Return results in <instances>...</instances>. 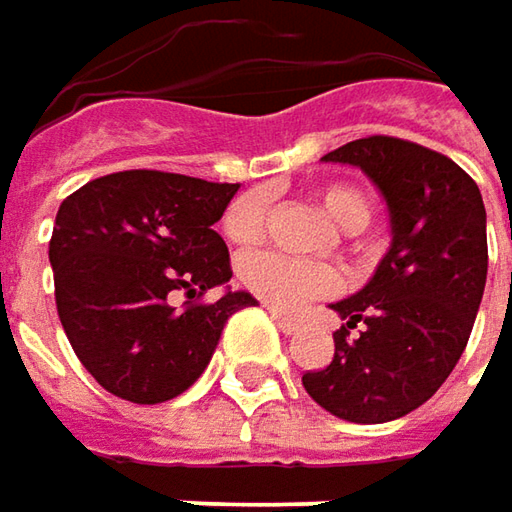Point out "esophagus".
Listing matches in <instances>:
<instances>
[{
    "label": "esophagus",
    "instance_id": "1",
    "mask_svg": "<svg viewBox=\"0 0 512 512\" xmlns=\"http://www.w3.org/2000/svg\"><path fill=\"white\" fill-rule=\"evenodd\" d=\"M272 318H275V324H278L284 333H295V330H298V318L286 316L281 310H272Z\"/></svg>",
    "mask_w": 512,
    "mask_h": 512
}]
</instances>
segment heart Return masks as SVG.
Returning <instances> with one entry per match:
<instances>
[{
    "mask_svg": "<svg viewBox=\"0 0 512 512\" xmlns=\"http://www.w3.org/2000/svg\"><path fill=\"white\" fill-rule=\"evenodd\" d=\"M313 202L324 214L327 223H333L342 231H362L371 220V199L359 188L350 185H327L313 194ZM266 226V199L263 194L240 196L226 214V234L234 243H255ZM240 281L246 289H252L257 298H263L275 310H295L310 298L330 295L336 289V275L307 260L260 252L249 255L240 263Z\"/></svg>",
    "mask_w": 512,
    "mask_h": 512,
    "instance_id": "obj_1",
    "label": "heart"
}]
</instances>
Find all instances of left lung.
<instances>
[{
  "label": "left lung",
  "mask_w": 512,
  "mask_h": 512,
  "mask_svg": "<svg viewBox=\"0 0 512 512\" xmlns=\"http://www.w3.org/2000/svg\"><path fill=\"white\" fill-rule=\"evenodd\" d=\"M321 162L374 182L391 246L368 284L330 304L345 321L336 353L301 382L347 423H388L423 406L469 342L487 284L484 199L452 159L403 138H356ZM356 323L363 330L350 337Z\"/></svg>",
  "instance_id": "8db88e82"
}]
</instances>
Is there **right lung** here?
Returning <instances> with one entry per match:
<instances>
[{"mask_svg": "<svg viewBox=\"0 0 512 512\" xmlns=\"http://www.w3.org/2000/svg\"><path fill=\"white\" fill-rule=\"evenodd\" d=\"M240 185L162 170H124L63 199L48 260L60 324L83 368L109 394L156 406L188 391L208 368L223 327L257 304L231 289L226 240L214 231ZM211 305L169 304L173 291Z\"/></svg>", "mask_w": 512, "mask_h": 512, "instance_id": "add662e5", "label": "right lung"}]
</instances>
